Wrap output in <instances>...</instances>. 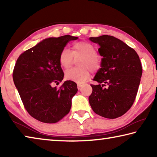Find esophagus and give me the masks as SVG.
Segmentation results:
<instances>
[{
	"label": "esophagus",
	"instance_id": "esophagus-1",
	"mask_svg": "<svg viewBox=\"0 0 157 157\" xmlns=\"http://www.w3.org/2000/svg\"><path fill=\"white\" fill-rule=\"evenodd\" d=\"M84 84H82V83H78V89H80L81 87L83 86Z\"/></svg>",
	"mask_w": 157,
	"mask_h": 157
}]
</instances>
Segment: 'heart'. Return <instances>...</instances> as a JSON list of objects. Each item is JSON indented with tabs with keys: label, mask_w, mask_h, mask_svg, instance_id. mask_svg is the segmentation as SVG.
<instances>
[{
	"label": "heart",
	"mask_w": 157,
	"mask_h": 157,
	"mask_svg": "<svg viewBox=\"0 0 157 157\" xmlns=\"http://www.w3.org/2000/svg\"><path fill=\"white\" fill-rule=\"evenodd\" d=\"M74 59H78L79 68H72L65 73L66 78L78 83H83L91 76V70L97 72L102 67V61L97 55L94 45L87 41H80L74 44L72 52L64 48L61 51L59 62L62 68L68 69L73 65Z\"/></svg>",
	"instance_id": "1"
}]
</instances>
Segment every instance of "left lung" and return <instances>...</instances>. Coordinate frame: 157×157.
<instances>
[{"label": "left lung", "mask_w": 157, "mask_h": 157, "mask_svg": "<svg viewBox=\"0 0 157 157\" xmlns=\"http://www.w3.org/2000/svg\"><path fill=\"white\" fill-rule=\"evenodd\" d=\"M98 44L102 56V67L91 84L93 91L89 98L94 112L113 119L124 115L136 99L141 78V62L136 52L120 39L102 35L89 39Z\"/></svg>", "instance_id": "obj_1"}]
</instances>
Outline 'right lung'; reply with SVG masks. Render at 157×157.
I'll list each match as a JSON object with an SVG mask.
<instances>
[{"label":"right lung","instance_id":"1","mask_svg":"<svg viewBox=\"0 0 157 157\" xmlns=\"http://www.w3.org/2000/svg\"><path fill=\"white\" fill-rule=\"evenodd\" d=\"M78 37L64 35L46 39L23 52L13 71V80L23 106L30 115L45 123H55L71 110L77 84L67 80L59 88L63 72L59 54L68 42Z\"/></svg>","mask_w":157,"mask_h":157}]
</instances>
